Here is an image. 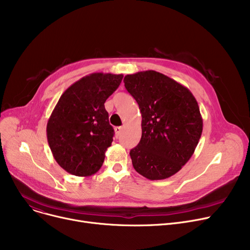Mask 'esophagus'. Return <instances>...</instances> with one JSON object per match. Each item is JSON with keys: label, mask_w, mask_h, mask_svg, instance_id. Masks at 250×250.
Listing matches in <instances>:
<instances>
[{"label": "esophagus", "mask_w": 250, "mask_h": 250, "mask_svg": "<svg viewBox=\"0 0 250 250\" xmlns=\"http://www.w3.org/2000/svg\"><path fill=\"white\" fill-rule=\"evenodd\" d=\"M114 132H115V136H116V137H120L121 134H122V132H123V126H116V127L114 128Z\"/></svg>", "instance_id": "34e87169"}]
</instances>
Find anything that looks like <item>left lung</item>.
I'll return each mask as SVG.
<instances>
[{"label":"left lung","instance_id":"1","mask_svg":"<svg viewBox=\"0 0 250 250\" xmlns=\"http://www.w3.org/2000/svg\"><path fill=\"white\" fill-rule=\"evenodd\" d=\"M124 82L142 113V138L129 152L134 168L150 180L174 175L202 136L198 101L187 87L156 71L126 75Z\"/></svg>","mask_w":250,"mask_h":250}]
</instances>
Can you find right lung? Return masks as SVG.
<instances>
[{
    "label": "right lung",
    "instance_id": "obj_1",
    "mask_svg": "<svg viewBox=\"0 0 250 250\" xmlns=\"http://www.w3.org/2000/svg\"><path fill=\"white\" fill-rule=\"evenodd\" d=\"M124 75L93 73L72 84L60 97L46 125L52 156L70 174L87 177L101 168L114 130L104 103Z\"/></svg>",
    "mask_w": 250,
    "mask_h": 250
}]
</instances>
